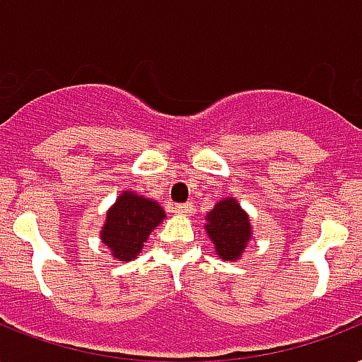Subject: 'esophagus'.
<instances>
[{"instance_id":"34e87169","label":"esophagus","mask_w":362,"mask_h":362,"mask_svg":"<svg viewBox=\"0 0 362 362\" xmlns=\"http://www.w3.org/2000/svg\"><path fill=\"white\" fill-rule=\"evenodd\" d=\"M194 206L192 204H175L173 207V213H181V215H187V213H192Z\"/></svg>"}]
</instances>
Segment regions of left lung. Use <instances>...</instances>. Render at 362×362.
Here are the masks:
<instances>
[{
    "label": "left lung",
    "instance_id": "left-lung-1",
    "mask_svg": "<svg viewBox=\"0 0 362 362\" xmlns=\"http://www.w3.org/2000/svg\"><path fill=\"white\" fill-rule=\"evenodd\" d=\"M206 230L223 260H236L251 238L247 213L234 198L219 202L207 213Z\"/></svg>",
    "mask_w": 362,
    "mask_h": 362
}]
</instances>
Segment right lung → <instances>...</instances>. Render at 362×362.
<instances>
[{"mask_svg": "<svg viewBox=\"0 0 362 362\" xmlns=\"http://www.w3.org/2000/svg\"><path fill=\"white\" fill-rule=\"evenodd\" d=\"M164 217V209L156 202L126 190L109 209L102 230V242L113 251L115 259L132 260Z\"/></svg>", "mask_w": 362, "mask_h": 362, "instance_id": "add662e5", "label": "right lung"}]
</instances>
